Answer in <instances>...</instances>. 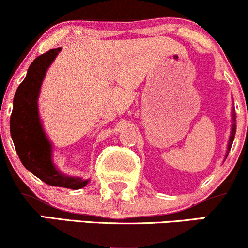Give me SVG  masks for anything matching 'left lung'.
I'll list each match as a JSON object with an SVG mask.
<instances>
[{
    "label": "left lung",
    "mask_w": 248,
    "mask_h": 248,
    "mask_svg": "<svg viewBox=\"0 0 248 248\" xmlns=\"http://www.w3.org/2000/svg\"><path fill=\"white\" fill-rule=\"evenodd\" d=\"M235 129H237V128H235V112H234V108H233V110H232V128H231V135H230V139H229V144H227V150H226V155H225V160H226L227 155H229L230 149H231V147H232L233 140H234Z\"/></svg>",
    "instance_id": "1"
}]
</instances>
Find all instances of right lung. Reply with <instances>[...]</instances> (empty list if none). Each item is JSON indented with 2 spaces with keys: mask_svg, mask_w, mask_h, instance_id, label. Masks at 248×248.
Wrapping results in <instances>:
<instances>
[{
  "mask_svg": "<svg viewBox=\"0 0 248 248\" xmlns=\"http://www.w3.org/2000/svg\"><path fill=\"white\" fill-rule=\"evenodd\" d=\"M62 47L47 51L31 62L24 80L14 96L10 134L22 164L49 186L78 190L90 182L59 171L53 162L52 143L43 128L38 112V96L44 77Z\"/></svg>",
  "mask_w": 248,
  "mask_h": 248,
  "instance_id": "obj_1",
  "label": "right lung"
}]
</instances>
